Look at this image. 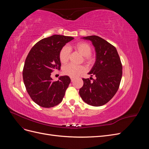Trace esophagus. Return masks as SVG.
<instances>
[{
    "instance_id": "34e87169",
    "label": "esophagus",
    "mask_w": 149,
    "mask_h": 149,
    "mask_svg": "<svg viewBox=\"0 0 149 149\" xmlns=\"http://www.w3.org/2000/svg\"><path fill=\"white\" fill-rule=\"evenodd\" d=\"M74 80V78H71V81L72 82H73Z\"/></svg>"
}]
</instances>
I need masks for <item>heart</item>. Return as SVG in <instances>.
I'll return each instance as SVG.
<instances>
[{
  "mask_svg": "<svg viewBox=\"0 0 149 149\" xmlns=\"http://www.w3.org/2000/svg\"><path fill=\"white\" fill-rule=\"evenodd\" d=\"M74 48L78 51L81 55L84 56V60L88 64H91L93 58L91 55L92 52L91 47L86 42H78L74 45ZM70 49L67 47H63L59 53V58L61 63H66L68 61L70 56ZM86 71L85 67L83 65L76 66L72 64L68 65L64 67L63 72L65 75L69 76L71 78H76L83 73Z\"/></svg>",
  "mask_w": 149,
  "mask_h": 149,
  "instance_id": "heart-1",
  "label": "heart"
}]
</instances>
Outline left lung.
<instances>
[{"instance_id": "obj_1", "label": "left lung", "mask_w": 149, "mask_h": 149, "mask_svg": "<svg viewBox=\"0 0 149 149\" xmlns=\"http://www.w3.org/2000/svg\"><path fill=\"white\" fill-rule=\"evenodd\" d=\"M91 41L96 51V61L88 74L95 76L91 82L83 80L79 95L88 104L93 106L104 105L118 91L123 75V66L116 48L106 40L96 35L83 38Z\"/></svg>"}]
</instances>
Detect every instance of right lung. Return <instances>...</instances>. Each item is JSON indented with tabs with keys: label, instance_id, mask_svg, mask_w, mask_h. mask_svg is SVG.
I'll list each match as a JSON object with an SVG mask.
<instances>
[{
	"label": "right lung",
	"instance_id": "add662e5",
	"mask_svg": "<svg viewBox=\"0 0 149 149\" xmlns=\"http://www.w3.org/2000/svg\"><path fill=\"white\" fill-rule=\"evenodd\" d=\"M74 38L54 35L40 40L30 49L25 61L23 79L26 91L36 104L52 107L62 101L71 82L69 76H60L53 81L51 73L60 70L59 53Z\"/></svg>",
	"mask_w": 149,
	"mask_h": 149
}]
</instances>
